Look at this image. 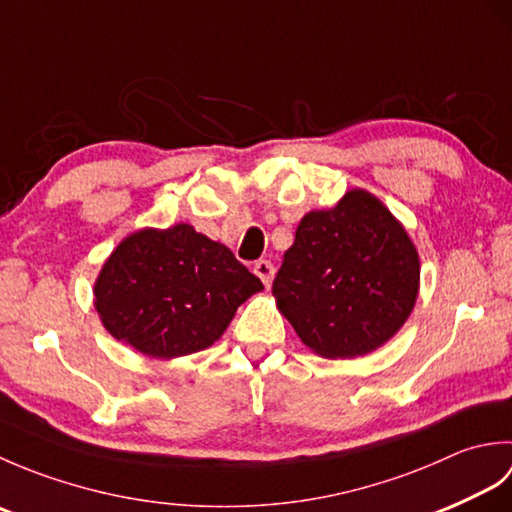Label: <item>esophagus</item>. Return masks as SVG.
Returning a JSON list of instances; mask_svg holds the SVG:
<instances>
[{"label":"esophagus","instance_id":"1","mask_svg":"<svg viewBox=\"0 0 512 512\" xmlns=\"http://www.w3.org/2000/svg\"><path fill=\"white\" fill-rule=\"evenodd\" d=\"M255 275L264 281V286H270V281H273L275 277V266L268 262V259H259V262H255Z\"/></svg>","mask_w":512,"mask_h":512}]
</instances>
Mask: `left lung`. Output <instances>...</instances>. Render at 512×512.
<instances>
[{
	"label": "left lung",
	"instance_id": "8db88e82",
	"mask_svg": "<svg viewBox=\"0 0 512 512\" xmlns=\"http://www.w3.org/2000/svg\"><path fill=\"white\" fill-rule=\"evenodd\" d=\"M420 262L405 228L363 189L297 226L273 281L277 308L325 358L376 350L407 321Z\"/></svg>",
	"mask_w": 512,
	"mask_h": 512
}]
</instances>
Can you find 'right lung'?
Instances as JSON below:
<instances>
[{
	"label": "right lung",
	"instance_id": "1",
	"mask_svg": "<svg viewBox=\"0 0 512 512\" xmlns=\"http://www.w3.org/2000/svg\"><path fill=\"white\" fill-rule=\"evenodd\" d=\"M264 284L189 224L129 235L107 259L94 306L114 339L154 358L200 352L220 339Z\"/></svg>",
	"mask_w": 512,
	"mask_h": 512
}]
</instances>
